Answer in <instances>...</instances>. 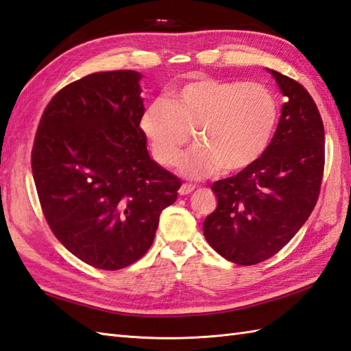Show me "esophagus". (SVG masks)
<instances>
[{
	"mask_svg": "<svg viewBox=\"0 0 351 351\" xmlns=\"http://www.w3.org/2000/svg\"><path fill=\"white\" fill-rule=\"evenodd\" d=\"M195 189H196L195 185H191V184H182L180 187V191H178V193H180L181 196H187V195H190V193L195 191Z\"/></svg>",
	"mask_w": 351,
	"mask_h": 351,
	"instance_id": "obj_1",
	"label": "esophagus"
}]
</instances>
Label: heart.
<instances>
[{"mask_svg":"<svg viewBox=\"0 0 351 351\" xmlns=\"http://www.w3.org/2000/svg\"><path fill=\"white\" fill-rule=\"evenodd\" d=\"M280 117L270 87L237 80L200 77L155 99L140 117V130L155 160L175 166L193 132L199 145L184 156L180 171L199 180L223 169H249L267 152Z\"/></svg>","mask_w":351,"mask_h":351,"instance_id":"obj_1","label":"heart"}]
</instances>
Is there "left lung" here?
I'll use <instances>...</instances> for the list:
<instances>
[{
    "label": "left lung",
    "mask_w": 351,
    "mask_h": 351,
    "mask_svg": "<svg viewBox=\"0 0 351 351\" xmlns=\"http://www.w3.org/2000/svg\"><path fill=\"white\" fill-rule=\"evenodd\" d=\"M285 104L258 162L211 185L217 208L204 221L208 244L238 265L276 255L314 210L324 170V126L306 88L268 69Z\"/></svg>",
    "instance_id": "8db88e82"
}]
</instances>
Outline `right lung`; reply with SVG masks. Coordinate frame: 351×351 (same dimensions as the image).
Returning a JSON list of instances; mask_svg holds the SVG:
<instances>
[{"mask_svg": "<svg viewBox=\"0 0 351 351\" xmlns=\"http://www.w3.org/2000/svg\"><path fill=\"white\" fill-rule=\"evenodd\" d=\"M136 71L96 72L45 108L32 169L45 219L72 255L101 270L136 263L181 181L149 156Z\"/></svg>", "mask_w": 351, "mask_h": 351, "instance_id": "right-lung-1", "label": "right lung"}]
</instances>
